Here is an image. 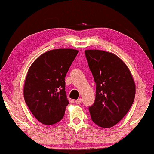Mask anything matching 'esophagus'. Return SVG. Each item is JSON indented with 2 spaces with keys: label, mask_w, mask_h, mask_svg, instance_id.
I'll return each instance as SVG.
<instances>
[{
  "label": "esophagus",
  "mask_w": 154,
  "mask_h": 154,
  "mask_svg": "<svg viewBox=\"0 0 154 154\" xmlns=\"http://www.w3.org/2000/svg\"><path fill=\"white\" fill-rule=\"evenodd\" d=\"M75 102L77 104H80L82 102V99H78V100H77L75 101Z\"/></svg>",
  "instance_id": "34e87169"
}]
</instances>
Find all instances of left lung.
Listing matches in <instances>:
<instances>
[{"label":"left lung","mask_w":154,"mask_h":154,"mask_svg":"<svg viewBox=\"0 0 154 154\" xmlns=\"http://www.w3.org/2000/svg\"><path fill=\"white\" fill-rule=\"evenodd\" d=\"M85 52L97 85L94 103L89 108L91 120L100 127L110 128L124 118L133 104V76L115 54L100 50Z\"/></svg>","instance_id":"obj_1"}]
</instances>
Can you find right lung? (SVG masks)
Masks as SVG:
<instances>
[{"label": "right lung", "instance_id": "1", "mask_svg": "<svg viewBox=\"0 0 154 154\" xmlns=\"http://www.w3.org/2000/svg\"><path fill=\"white\" fill-rule=\"evenodd\" d=\"M78 50L54 49L40 55L29 68L23 95L25 103L40 123L52 125L63 118L69 104L65 77Z\"/></svg>", "mask_w": 154, "mask_h": 154}]
</instances>
